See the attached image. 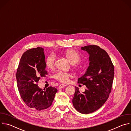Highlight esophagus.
<instances>
[{"mask_svg":"<svg viewBox=\"0 0 131 131\" xmlns=\"http://www.w3.org/2000/svg\"><path fill=\"white\" fill-rule=\"evenodd\" d=\"M65 86H66V85H65V84H61L59 85V89H62V88H64Z\"/></svg>","mask_w":131,"mask_h":131,"instance_id":"34e87169","label":"esophagus"}]
</instances>
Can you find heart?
<instances>
[{
  "mask_svg": "<svg viewBox=\"0 0 131 131\" xmlns=\"http://www.w3.org/2000/svg\"><path fill=\"white\" fill-rule=\"evenodd\" d=\"M65 55L70 63L73 64L79 63L81 60L80 53L77 51L70 49L66 51ZM55 55L53 53L49 54L45 60V65L49 69L53 68L55 65ZM71 77V74L69 72L58 71L54 75V78L62 83H67L69 78Z\"/></svg>",
  "mask_w": 131,
  "mask_h": 131,
  "instance_id": "1",
  "label": "heart"
}]
</instances>
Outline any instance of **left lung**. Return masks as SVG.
I'll return each instance as SVG.
<instances>
[{"label":"left lung","instance_id":"1","mask_svg":"<svg viewBox=\"0 0 131 131\" xmlns=\"http://www.w3.org/2000/svg\"><path fill=\"white\" fill-rule=\"evenodd\" d=\"M90 55L89 66L85 73L78 79V83L85 85L86 89L80 93L76 91L72 104L79 113L88 114L101 108L107 101L113 85L114 66L108 53L96 45L81 47Z\"/></svg>","mask_w":131,"mask_h":131}]
</instances>
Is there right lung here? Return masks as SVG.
<instances>
[{"mask_svg": "<svg viewBox=\"0 0 131 131\" xmlns=\"http://www.w3.org/2000/svg\"><path fill=\"white\" fill-rule=\"evenodd\" d=\"M46 67L43 49L37 47L23 53L16 71L17 85L22 99L27 106L39 111L51 106L58 91L55 87L42 89L38 86L40 78L48 74Z\"/></svg>", "mask_w": 131, "mask_h": 131, "instance_id": "add662e5", "label": "right lung"}]
</instances>
